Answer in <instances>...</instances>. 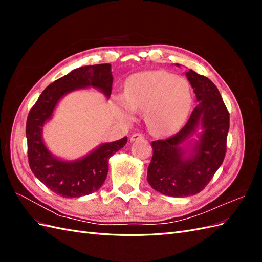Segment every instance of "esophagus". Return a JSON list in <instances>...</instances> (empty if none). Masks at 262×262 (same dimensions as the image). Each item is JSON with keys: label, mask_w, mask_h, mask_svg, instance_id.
<instances>
[{"label": "esophagus", "mask_w": 262, "mask_h": 262, "mask_svg": "<svg viewBox=\"0 0 262 262\" xmlns=\"http://www.w3.org/2000/svg\"><path fill=\"white\" fill-rule=\"evenodd\" d=\"M142 139H144V134H142V133H133L130 137V141H138V140H142Z\"/></svg>", "instance_id": "34e87169"}]
</instances>
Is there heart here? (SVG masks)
<instances>
[{
	"label": "heart",
	"instance_id": "1",
	"mask_svg": "<svg viewBox=\"0 0 262 262\" xmlns=\"http://www.w3.org/2000/svg\"><path fill=\"white\" fill-rule=\"evenodd\" d=\"M191 101V93L185 80L158 70L129 77L125 98L119 99V104L125 117H131L134 109L145 110L153 130L171 133L185 122Z\"/></svg>",
	"mask_w": 262,
	"mask_h": 262
}]
</instances>
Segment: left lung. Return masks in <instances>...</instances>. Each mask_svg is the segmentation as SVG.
I'll use <instances>...</instances> for the list:
<instances>
[{"label":"left lung","instance_id":"obj_1","mask_svg":"<svg viewBox=\"0 0 262 262\" xmlns=\"http://www.w3.org/2000/svg\"><path fill=\"white\" fill-rule=\"evenodd\" d=\"M199 104L179 132L166 140L152 142L153 156L147 181L154 190L169 196H189L207 187L226 154L229 113L217 87L192 70L186 73ZM200 126V141L192 154L179 145Z\"/></svg>","mask_w":262,"mask_h":262}]
</instances>
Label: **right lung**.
<instances>
[{
    "label": "right lung",
    "mask_w": 262,
    "mask_h": 262,
    "mask_svg": "<svg viewBox=\"0 0 262 262\" xmlns=\"http://www.w3.org/2000/svg\"><path fill=\"white\" fill-rule=\"evenodd\" d=\"M113 81L112 66L108 63L75 69L47 87L30 109L26 122L29 167L54 193L77 198L97 191L107 177L109 158L126 144L128 138L124 137L101 144L81 160L67 162L54 157L42 141V126L66 94L92 86L109 98Z\"/></svg>",
    "instance_id": "1"
}]
</instances>
